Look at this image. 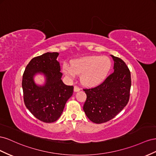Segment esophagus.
<instances>
[{
	"mask_svg": "<svg viewBox=\"0 0 156 156\" xmlns=\"http://www.w3.org/2000/svg\"><path fill=\"white\" fill-rule=\"evenodd\" d=\"M80 90V88L78 87V86H75L74 87V92H78V91H79Z\"/></svg>",
	"mask_w": 156,
	"mask_h": 156,
	"instance_id": "esophagus-1",
	"label": "esophagus"
}]
</instances>
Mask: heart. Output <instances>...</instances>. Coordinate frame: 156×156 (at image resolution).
Returning <instances> with one entry per match:
<instances>
[{
	"instance_id": "obj_1",
	"label": "heart",
	"mask_w": 156,
	"mask_h": 156,
	"mask_svg": "<svg viewBox=\"0 0 156 156\" xmlns=\"http://www.w3.org/2000/svg\"><path fill=\"white\" fill-rule=\"evenodd\" d=\"M112 66V61L106 56H88L75 59L72 66L65 63L63 73L69 78L81 75L80 81L83 85L93 87L103 82Z\"/></svg>"
}]
</instances>
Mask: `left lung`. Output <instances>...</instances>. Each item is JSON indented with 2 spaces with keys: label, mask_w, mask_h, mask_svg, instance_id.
<instances>
[{
  "label": "left lung",
  "mask_w": 156,
  "mask_h": 156,
  "mask_svg": "<svg viewBox=\"0 0 156 156\" xmlns=\"http://www.w3.org/2000/svg\"><path fill=\"white\" fill-rule=\"evenodd\" d=\"M114 61V73L94 88L84 89L87 99L83 110L95 123L108 122L128 103L131 86V73L122 59L111 55Z\"/></svg>",
  "instance_id": "1"
}]
</instances>
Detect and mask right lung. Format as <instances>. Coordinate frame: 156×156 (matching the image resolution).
I'll list each match as a JSON object with an SVG mask.
<instances>
[{
    "label": "right lung",
    "instance_id": "add662e5",
    "mask_svg": "<svg viewBox=\"0 0 156 156\" xmlns=\"http://www.w3.org/2000/svg\"><path fill=\"white\" fill-rule=\"evenodd\" d=\"M57 52H47L34 57L26 66L22 80L24 103L35 118L45 123L59 119L66 101L73 94V86L63 82V76L57 58ZM45 77L44 85H37L34 77L37 74Z\"/></svg>",
    "mask_w": 156,
    "mask_h": 156
}]
</instances>
